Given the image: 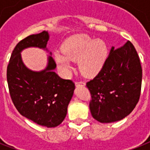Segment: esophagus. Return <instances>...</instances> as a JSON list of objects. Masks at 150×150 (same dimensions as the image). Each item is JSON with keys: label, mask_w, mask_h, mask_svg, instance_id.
I'll return each mask as SVG.
<instances>
[{"label": "esophagus", "mask_w": 150, "mask_h": 150, "mask_svg": "<svg viewBox=\"0 0 150 150\" xmlns=\"http://www.w3.org/2000/svg\"><path fill=\"white\" fill-rule=\"evenodd\" d=\"M75 85H76V87H79V86H84L85 85V83H83V82H82V81H78V82H76Z\"/></svg>", "instance_id": "1"}]
</instances>
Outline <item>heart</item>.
Segmentation results:
<instances>
[{
    "instance_id": "obj_1",
    "label": "heart",
    "mask_w": 150,
    "mask_h": 150,
    "mask_svg": "<svg viewBox=\"0 0 150 150\" xmlns=\"http://www.w3.org/2000/svg\"><path fill=\"white\" fill-rule=\"evenodd\" d=\"M63 52H54L55 62L64 74L73 69L71 61L78 62L79 69L86 76H94L103 69L106 62L109 48L105 40L95 39L86 34L68 38Z\"/></svg>"
}]
</instances>
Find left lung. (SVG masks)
<instances>
[{"label": "left lung", "instance_id": "left-lung-1", "mask_svg": "<svg viewBox=\"0 0 150 150\" xmlns=\"http://www.w3.org/2000/svg\"><path fill=\"white\" fill-rule=\"evenodd\" d=\"M142 69L139 55L130 41L112 46L98 75L87 83L91 92L90 111L100 123L119 121L128 116L139 102Z\"/></svg>", "mask_w": 150, "mask_h": 150}]
</instances>
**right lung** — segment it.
Here are the masks:
<instances>
[{
	"label": "right lung",
	"instance_id": "add662e5",
	"mask_svg": "<svg viewBox=\"0 0 150 150\" xmlns=\"http://www.w3.org/2000/svg\"><path fill=\"white\" fill-rule=\"evenodd\" d=\"M47 31L25 38L16 46L7 69V81L14 105L22 116L47 127L59 126L64 120L75 89L74 83L54 72L56 64L48 57L47 66L40 71L29 69L21 52L29 47L47 48Z\"/></svg>",
	"mask_w": 150,
	"mask_h": 150
}]
</instances>
